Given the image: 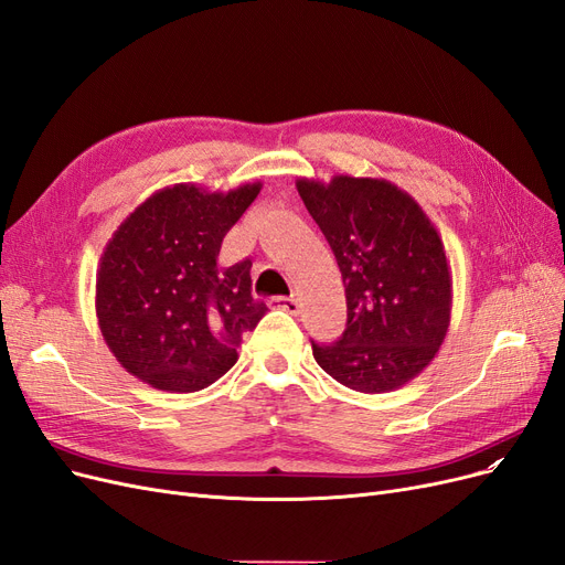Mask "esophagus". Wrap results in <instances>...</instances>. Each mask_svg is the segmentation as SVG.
<instances>
[{"instance_id": "34e87169", "label": "esophagus", "mask_w": 565, "mask_h": 565, "mask_svg": "<svg viewBox=\"0 0 565 565\" xmlns=\"http://www.w3.org/2000/svg\"><path fill=\"white\" fill-rule=\"evenodd\" d=\"M269 305L277 307V309H284V311H288V315H294V317L300 311V302L296 298H271Z\"/></svg>"}]
</instances>
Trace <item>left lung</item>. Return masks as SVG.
<instances>
[{
    "instance_id": "8db88e82",
    "label": "left lung",
    "mask_w": 565,
    "mask_h": 565,
    "mask_svg": "<svg viewBox=\"0 0 565 565\" xmlns=\"http://www.w3.org/2000/svg\"><path fill=\"white\" fill-rule=\"evenodd\" d=\"M298 193L338 258L347 330L315 344L332 380L388 393L430 365L451 321V269L435 225L409 193L386 179L300 177Z\"/></svg>"
}]
</instances>
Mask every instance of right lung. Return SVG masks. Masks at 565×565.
I'll return each mask as SVG.
<instances>
[{
	"instance_id": "add662e5",
	"label": "right lung",
	"mask_w": 565,
	"mask_h": 565,
	"mask_svg": "<svg viewBox=\"0 0 565 565\" xmlns=\"http://www.w3.org/2000/svg\"><path fill=\"white\" fill-rule=\"evenodd\" d=\"M174 183L146 198L102 250L95 311L116 361L158 391L193 393L237 363L246 330L265 317L250 296V260L221 265L218 250L260 193Z\"/></svg>"
}]
</instances>
